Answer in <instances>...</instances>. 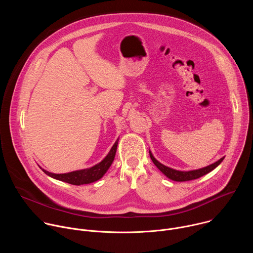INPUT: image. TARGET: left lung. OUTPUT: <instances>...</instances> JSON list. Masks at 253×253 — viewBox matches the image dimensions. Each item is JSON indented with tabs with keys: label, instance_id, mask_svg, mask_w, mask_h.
Wrapping results in <instances>:
<instances>
[{
	"label": "left lung",
	"instance_id": "1",
	"mask_svg": "<svg viewBox=\"0 0 253 253\" xmlns=\"http://www.w3.org/2000/svg\"><path fill=\"white\" fill-rule=\"evenodd\" d=\"M150 154V158L153 161V163L155 164V166L169 179L173 180V181H178V182H183V181H189V180H193V179H197L209 172H211L213 169H215L217 167L224 159V157L220 158L218 161H216L206 167L200 168V169H196V170H190V171H180V170H176L173 168H170L168 166L163 165L162 163H160L158 160H156V158H154V156L152 155V153L149 151Z\"/></svg>",
	"mask_w": 253,
	"mask_h": 253
}]
</instances>
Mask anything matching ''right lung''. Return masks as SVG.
I'll return each instance as SVG.
<instances>
[{
    "label": "right lung",
    "mask_w": 253,
    "mask_h": 253,
    "mask_svg": "<svg viewBox=\"0 0 253 253\" xmlns=\"http://www.w3.org/2000/svg\"><path fill=\"white\" fill-rule=\"evenodd\" d=\"M118 141H119V139L116 140V142L114 143V145L112 146L109 153L107 154V156L100 163H98L90 168L76 170V171H72V172L63 173V174H56V173L49 172L43 168H41V169L48 176H50L54 179L60 180V181L69 183V184L83 185V184H89V183L95 182L104 176V174L107 172L108 169L110 168L111 164L113 163L115 154H116V150H117Z\"/></svg>",
    "instance_id": "add662e5"
}]
</instances>
